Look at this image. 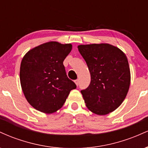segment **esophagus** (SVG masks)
<instances>
[{
    "instance_id": "esophagus-1",
    "label": "esophagus",
    "mask_w": 148,
    "mask_h": 148,
    "mask_svg": "<svg viewBox=\"0 0 148 148\" xmlns=\"http://www.w3.org/2000/svg\"><path fill=\"white\" fill-rule=\"evenodd\" d=\"M74 82H75V84H76V86H78V85H79V80H78V79L75 80V81H74Z\"/></svg>"
}]
</instances>
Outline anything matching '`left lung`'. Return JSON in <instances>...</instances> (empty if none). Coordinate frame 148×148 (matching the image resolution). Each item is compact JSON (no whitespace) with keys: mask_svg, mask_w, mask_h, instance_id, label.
<instances>
[{"mask_svg":"<svg viewBox=\"0 0 148 148\" xmlns=\"http://www.w3.org/2000/svg\"><path fill=\"white\" fill-rule=\"evenodd\" d=\"M91 76L90 84L81 91L88 109L104 115L115 111L126 97L131 74L127 58L118 47L109 44L78 46Z\"/></svg>","mask_w":148,"mask_h":148,"instance_id":"left-lung-1","label":"left lung"}]
</instances>
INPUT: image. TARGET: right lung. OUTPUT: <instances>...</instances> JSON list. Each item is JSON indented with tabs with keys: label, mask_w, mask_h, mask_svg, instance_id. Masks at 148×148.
Instances as JSON below:
<instances>
[{
	"label": "right lung",
	"mask_w": 148,
	"mask_h": 148,
	"mask_svg": "<svg viewBox=\"0 0 148 148\" xmlns=\"http://www.w3.org/2000/svg\"><path fill=\"white\" fill-rule=\"evenodd\" d=\"M71 44L49 42L30 49L20 67V82L25 99L34 108L53 113L63 106L76 84L67 77L63 61Z\"/></svg>",
	"instance_id": "add662e5"
}]
</instances>
